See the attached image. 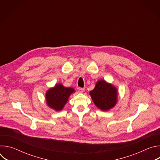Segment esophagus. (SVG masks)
Masks as SVG:
<instances>
[{
    "mask_svg": "<svg viewBox=\"0 0 160 160\" xmlns=\"http://www.w3.org/2000/svg\"><path fill=\"white\" fill-rule=\"evenodd\" d=\"M85 91V89L83 88H78V92H80V93H83V92Z\"/></svg>",
    "mask_w": 160,
    "mask_h": 160,
    "instance_id": "34e87169",
    "label": "esophagus"
}]
</instances>
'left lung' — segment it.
Listing matches in <instances>:
<instances>
[{"instance_id": "8db88e82", "label": "left lung", "mask_w": 160, "mask_h": 160, "mask_svg": "<svg viewBox=\"0 0 160 160\" xmlns=\"http://www.w3.org/2000/svg\"><path fill=\"white\" fill-rule=\"evenodd\" d=\"M89 94L94 104L102 111H108L115 106L118 102V90L112 83L99 80Z\"/></svg>"}]
</instances>
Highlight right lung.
I'll list each match as a JSON object with an SVG mask.
<instances>
[{"mask_svg":"<svg viewBox=\"0 0 160 160\" xmlns=\"http://www.w3.org/2000/svg\"><path fill=\"white\" fill-rule=\"evenodd\" d=\"M75 92L72 87H66L61 83H57L49 88L45 93L47 105L56 111H61L70 96Z\"/></svg>","mask_w":160,"mask_h":160,"instance_id":"obj_1","label":"right lung"}]
</instances>
